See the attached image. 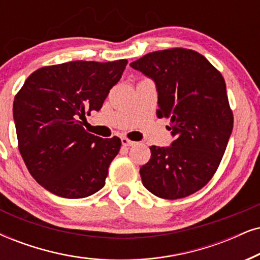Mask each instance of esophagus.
I'll return each mask as SVG.
<instances>
[{"label":"esophagus","mask_w":260,"mask_h":260,"mask_svg":"<svg viewBox=\"0 0 260 260\" xmlns=\"http://www.w3.org/2000/svg\"><path fill=\"white\" fill-rule=\"evenodd\" d=\"M121 143H122L123 146H133V145H136V141L129 140V139H128V138H126V137L121 138Z\"/></svg>","instance_id":"1"}]
</instances>
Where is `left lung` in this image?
Instances as JSON below:
<instances>
[{
	"label": "left lung",
	"mask_w": 260,
	"mask_h": 260,
	"mask_svg": "<svg viewBox=\"0 0 260 260\" xmlns=\"http://www.w3.org/2000/svg\"><path fill=\"white\" fill-rule=\"evenodd\" d=\"M131 67L154 81L157 116L170 120L175 138L168 147H150L143 185L163 199L193 194L216 173L233 131L224 79L203 55L182 48L150 52Z\"/></svg>",
	"instance_id": "left-lung-1"
}]
</instances>
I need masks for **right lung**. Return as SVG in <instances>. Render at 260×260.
<instances>
[{
    "mask_svg": "<svg viewBox=\"0 0 260 260\" xmlns=\"http://www.w3.org/2000/svg\"><path fill=\"white\" fill-rule=\"evenodd\" d=\"M127 60L72 61L39 68L13 104L19 151L42 187L68 199L92 196L106 185L120 138L84 129L85 114L98 111L121 79Z\"/></svg>",
    "mask_w": 260,
    "mask_h": 260,
    "instance_id": "1",
    "label": "right lung"
}]
</instances>
